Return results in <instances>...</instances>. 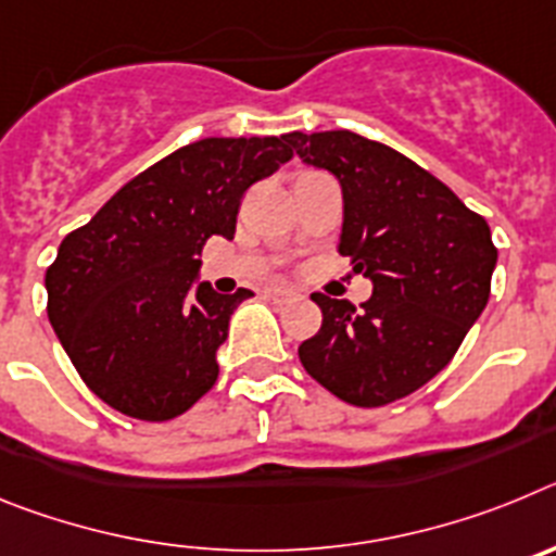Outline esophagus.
I'll return each instance as SVG.
<instances>
[{"label": "esophagus", "instance_id": "esophagus-1", "mask_svg": "<svg viewBox=\"0 0 556 556\" xmlns=\"http://www.w3.org/2000/svg\"><path fill=\"white\" fill-rule=\"evenodd\" d=\"M267 298L273 303H289V301H294L298 294L289 292V289H267Z\"/></svg>", "mask_w": 556, "mask_h": 556}]
</instances>
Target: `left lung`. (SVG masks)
<instances>
[{
	"mask_svg": "<svg viewBox=\"0 0 556 556\" xmlns=\"http://www.w3.org/2000/svg\"><path fill=\"white\" fill-rule=\"evenodd\" d=\"M287 141L339 178V253L372 281L358 312L312 294L323 326L298 356L345 404L401 401L448 365L488 306L498 258L488 219L424 166L358 132H289Z\"/></svg>",
	"mask_w": 556,
	"mask_h": 556,
	"instance_id": "1",
	"label": "left lung"
}]
</instances>
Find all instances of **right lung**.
Here are the masks:
<instances>
[{"mask_svg":"<svg viewBox=\"0 0 556 556\" xmlns=\"http://www.w3.org/2000/svg\"><path fill=\"white\" fill-rule=\"evenodd\" d=\"M292 159L287 136L200 139L122 186L47 267V314L86 387L159 424L219 376L217 348L248 289L194 292L211 236L233 239L244 191Z\"/></svg>","mask_w":556,"mask_h":556,"instance_id":"add662e5","label":"right lung"}]
</instances>
